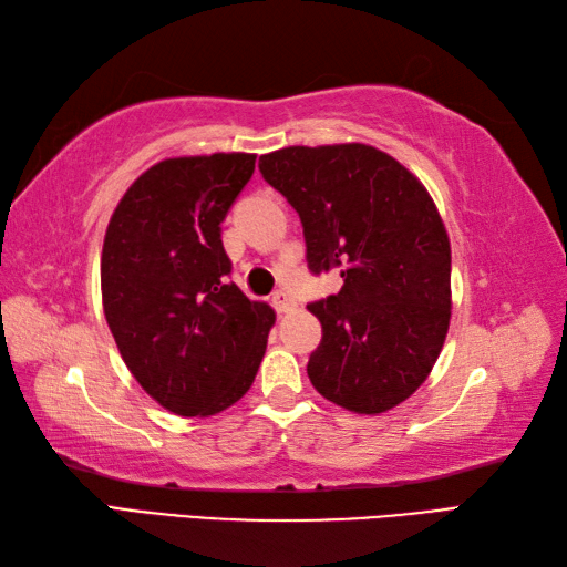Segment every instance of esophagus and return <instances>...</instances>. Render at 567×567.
Segmentation results:
<instances>
[{"instance_id": "1", "label": "esophagus", "mask_w": 567, "mask_h": 567, "mask_svg": "<svg viewBox=\"0 0 567 567\" xmlns=\"http://www.w3.org/2000/svg\"><path fill=\"white\" fill-rule=\"evenodd\" d=\"M270 302H272V307H275L277 315H287V311H292V309H295L292 297L287 295V292H282V290H280V292H275Z\"/></svg>"}]
</instances>
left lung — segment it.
Listing matches in <instances>:
<instances>
[{"label":"left lung","mask_w":567,"mask_h":567,"mask_svg":"<svg viewBox=\"0 0 567 567\" xmlns=\"http://www.w3.org/2000/svg\"><path fill=\"white\" fill-rule=\"evenodd\" d=\"M258 167L302 219L309 270L343 277L339 295L309 305L323 329L311 384L355 414L402 404L451 323V240L426 187L365 143L280 148Z\"/></svg>","instance_id":"8db88e82"}]
</instances>
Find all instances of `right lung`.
Segmentation results:
<instances>
[{"instance_id":"1","label":"right lung","mask_w":567,"mask_h":567,"mask_svg":"<svg viewBox=\"0 0 567 567\" xmlns=\"http://www.w3.org/2000/svg\"><path fill=\"white\" fill-rule=\"evenodd\" d=\"M252 153L167 158L126 189L106 226L102 305L136 382L167 412L212 416L244 396L275 311L228 282L221 221Z\"/></svg>"}]
</instances>
